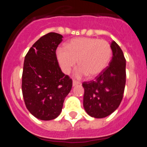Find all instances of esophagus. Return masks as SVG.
I'll list each match as a JSON object with an SVG mask.
<instances>
[{
    "instance_id": "34e87169",
    "label": "esophagus",
    "mask_w": 147,
    "mask_h": 147,
    "mask_svg": "<svg viewBox=\"0 0 147 147\" xmlns=\"http://www.w3.org/2000/svg\"><path fill=\"white\" fill-rule=\"evenodd\" d=\"M80 82L78 81H76V80H73V86H76L77 85H80Z\"/></svg>"
}]
</instances>
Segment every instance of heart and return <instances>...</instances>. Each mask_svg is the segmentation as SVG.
Listing matches in <instances>:
<instances>
[{"label":"heart","instance_id":"obj_1","mask_svg":"<svg viewBox=\"0 0 147 147\" xmlns=\"http://www.w3.org/2000/svg\"><path fill=\"white\" fill-rule=\"evenodd\" d=\"M112 57V49L106 40L90 37L72 39L67 48L59 46L57 49V57L62 71L68 74L73 67L80 66L76 71V77L88 74L95 77L103 72Z\"/></svg>","mask_w":147,"mask_h":147}]
</instances>
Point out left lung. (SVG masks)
<instances>
[{
    "label": "left lung",
    "instance_id": "left-lung-1",
    "mask_svg": "<svg viewBox=\"0 0 147 147\" xmlns=\"http://www.w3.org/2000/svg\"><path fill=\"white\" fill-rule=\"evenodd\" d=\"M111 61L94 81L85 82L83 106L91 117H107L121 102L126 83V59L123 51L115 41L110 43Z\"/></svg>",
    "mask_w": 147,
    "mask_h": 147
}]
</instances>
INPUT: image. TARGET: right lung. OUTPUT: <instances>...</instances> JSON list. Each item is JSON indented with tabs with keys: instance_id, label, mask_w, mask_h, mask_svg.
I'll use <instances>...</instances> for the list:
<instances>
[{
	"instance_id": "right-lung-1",
	"label": "right lung",
	"mask_w": 147,
	"mask_h": 147,
	"mask_svg": "<svg viewBox=\"0 0 147 147\" xmlns=\"http://www.w3.org/2000/svg\"><path fill=\"white\" fill-rule=\"evenodd\" d=\"M62 37L54 32L44 35L31 47L24 59L23 99L28 111L40 120L59 116L72 88V80L62 72L56 55Z\"/></svg>"
}]
</instances>
